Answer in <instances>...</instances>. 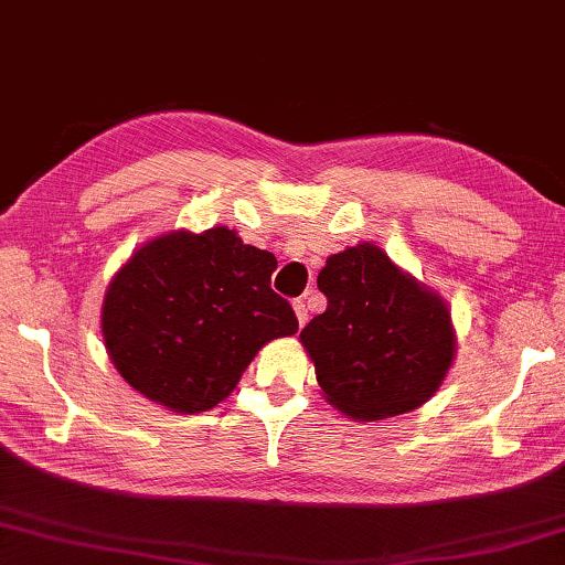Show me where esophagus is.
I'll return each mask as SVG.
<instances>
[{
	"instance_id": "34e87169",
	"label": "esophagus",
	"mask_w": 565,
	"mask_h": 565,
	"mask_svg": "<svg viewBox=\"0 0 565 565\" xmlns=\"http://www.w3.org/2000/svg\"><path fill=\"white\" fill-rule=\"evenodd\" d=\"M294 313H296V321H299V326L303 328L306 326V321H309V309H306V301H301V299H296L294 303Z\"/></svg>"
}]
</instances>
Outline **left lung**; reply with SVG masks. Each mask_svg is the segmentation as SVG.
I'll return each instance as SVG.
<instances>
[{
    "label": "left lung",
    "mask_w": 565,
    "mask_h": 565,
    "mask_svg": "<svg viewBox=\"0 0 565 565\" xmlns=\"http://www.w3.org/2000/svg\"><path fill=\"white\" fill-rule=\"evenodd\" d=\"M328 306L299 341L328 405L373 423L425 405L457 355L447 301L373 242L333 256L318 274Z\"/></svg>",
    "instance_id": "1"
}]
</instances>
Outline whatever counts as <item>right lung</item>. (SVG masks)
<instances>
[{
    "label": "right lung",
    "instance_id": "obj_1",
    "mask_svg": "<svg viewBox=\"0 0 565 565\" xmlns=\"http://www.w3.org/2000/svg\"><path fill=\"white\" fill-rule=\"evenodd\" d=\"M274 269L271 252L244 244L230 227L152 237L104 296L110 363L150 403L207 413L266 343L299 331L289 301L271 291Z\"/></svg>",
    "mask_w": 565,
    "mask_h": 565
}]
</instances>
